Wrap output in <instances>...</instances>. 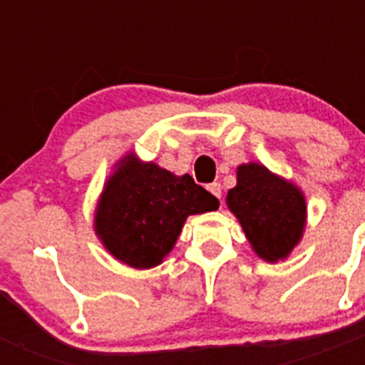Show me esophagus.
I'll return each mask as SVG.
<instances>
[{
  "mask_svg": "<svg viewBox=\"0 0 365 365\" xmlns=\"http://www.w3.org/2000/svg\"><path fill=\"white\" fill-rule=\"evenodd\" d=\"M208 192L210 193H214L215 197L219 199V201H221V185H219V182H212V185H208Z\"/></svg>",
  "mask_w": 365,
  "mask_h": 365,
  "instance_id": "1",
  "label": "esophagus"
}]
</instances>
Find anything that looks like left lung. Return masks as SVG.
<instances>
[{
	"mask_svg": "<svg viewBox=\"0 0 365 365\" xmlns=\"http://www.w3.org/2000/svg\"><path fill=\"white\" fill-rule=\"evenodd\" d=\"M227 205L261 259H285L302 240L307 219L305 195L263 164L237 166V185L228 190Z\"/></svg>",
	"mask_w": 365,
	"mask_h": 365,
	"instance_id": "1",
	"label": "left lung"
}]
</instances>
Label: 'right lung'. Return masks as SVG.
Here are the masks:
<instances>
[{"mask_svg": "<svg viewBox=\"0 0 365 365\" xmlns=\"http://www.w3.org/2000/svg\"><path fill=\"white\" fill-rule=\"evenodd\" d=\"M106 180L95 232L111 256L133 269L163 263L188 215L217 210L219 201L192 177L173 175L128 153Z\"/></svg>", "mask_w": 365, "mask_h": 365, "instance_id": "add662e5", "label": "right lung"}]
</instances>
